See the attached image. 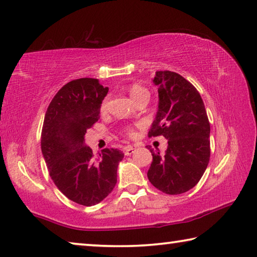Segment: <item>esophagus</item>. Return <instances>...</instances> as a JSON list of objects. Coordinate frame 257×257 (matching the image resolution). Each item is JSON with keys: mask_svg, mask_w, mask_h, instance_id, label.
<instances>
[{"mask_svg": "<svg viewBox=\"0 0 257 257\" xmlns=\"http://www.w3.org/2000/svg\"><path fill=\"white\" fill-rule=\"evenodd\" d=\"M134 152H135V149H134L133 146H127V147H125V149H124V154H125V155H132V154L134 153Z\"/></svg>", "mask_w": 257, "mask_h": 257, "instance_id": "1", "label": "esophagus"}]
</instances>
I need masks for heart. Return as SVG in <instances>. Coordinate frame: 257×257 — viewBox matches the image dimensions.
<instances>
[{
    "mask_svg": "<svg viewBox=\"0 0 257 257\" xmlns=\"http://www.w3.org/2000/svg\"><path fill=\"white\" fill-rule=\"evenodd\" d=\"M129 94H130V96H132V98L135 101V99L143 96V95H149V92H147L145 88H143L142 86L133 85L129 89ZM105 106H106V101L103 103L102 108H104ZM129 135H133V133H129Z\"/></svg>",
    "mask_w": 257,
    "mask_h": 257,
    "instance_id": "obj_1",
    "label": "heart"
}]
</instances>
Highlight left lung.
I'll use <instances>...</instances> for the list:
<instances>
[{"instance_id":"left-lung-1","label":"left lung","mask_w":257,"mask_h":257,"mask_svg":"<svg viewBox=\"0 0 257 257\" xmlns=\"http://www.w3.org/2000/svg\"><path fill=\"white\" fill-rule=\"evenodd\" d=\"M159 107L149 137L164 136L168 149L153 155L147 177L155 188L169 195L188 191L197 185L210 161V122L197 89L172 71H156Z\"/></svg>"}]
</instances>
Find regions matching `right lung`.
<instances>
[{
  "label": "right lung",
  "mask_w": 257,
  "mask_h": 257,
  "mask_svg": "<svg viewBox=\"0 0 257 257\" xmlns=\"http://www.w3.org/2000/svg\"><path fill=\"white\" fill-rule=\"evenodd\" d=\"M107 92L94 78L68 82L52 99L43 123L42 154L52 180L69 199L85 206L96 205L113 190L124 156L105 149L94 158L85 144L86 130L98 120Z\"/></svg>",
  "instance_id": "1"
}]
</instances>
